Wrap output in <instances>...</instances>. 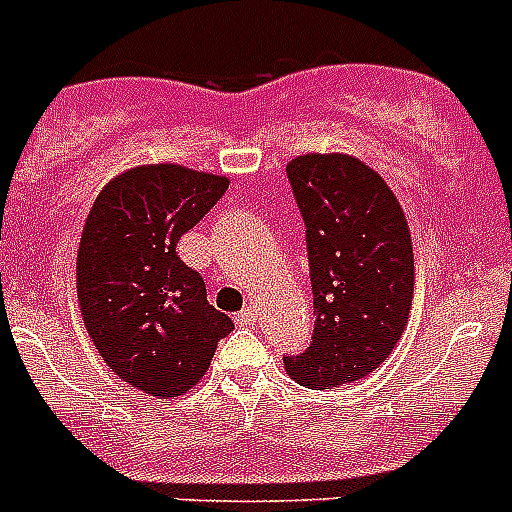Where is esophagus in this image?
<instances>
[{
	"label": "esophagus",
	"instance_id": "obj_1",
	"mask_svg": "<svg viewBox=\"0 0 512 512\" xmlns=\"http://www.w3.org/2000/svg\"><path fill=\"white\" fill-rule=\"evenodd\" d=\"M255 321H257V313L252 310V307H244L242 313H236V323H239V326H255Z\"/></svg>",
	"mask_w": 512,
	"mask_h": 512
}]
</instances>
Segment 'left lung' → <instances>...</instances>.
Listing matches in <instances>:
<instances>
[{"label": "left lung", "instance_id": "1", "mask_svg": "<svg viewBox=\"0 0 512 512\" xmlns=\"http://www.w3.org/2000/svg\"><path fill=\"white\" fill-rule=\"evenodd\" d=\"M305 223L313 286V339L286 355V373L310 386L360 381L400 342L413 305V242L392 189L347 155L286 165Z\"/></svg>", "mask_w": 512, "mask_h": 512}]
</instances>
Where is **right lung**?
I'll use <instances>...</instances> for the list:
<instances>
[{
	"mask_svg": "<svg viewBox=\"0 0 512 512\" xmlns=\"http://www.w3.org/2000/svg\"><path fill=\"white\" fill-rule=\"evenodd\" d=\"M226 189V178L181 165L134 168L102 189L83 226L78 302L86 331L112 371L152 397L189 392L234 331L176 252Z\"/></svg>",
	"mask_w": 512,
	"mask_h": 512,
	"instance_id": "right-lung-1",
	"label": "right lung"
}]
</instances>
